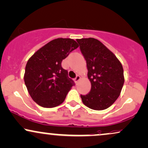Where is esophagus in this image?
<instances>
[{
    "label": "esophagus",
    "instance_id": "1",
    "mask_svg": "<svg viewBox=\"0 0 148 148\" xmlns=\"http://www.w3.org/2000/svg\"><path fill=\"white\" fill-rule=\"evenodd\" d=\"M80 79H81V76H79V75H78V76H76V78H75V79H74V81H75V82H76V83H77V82H78V81H79Z\"/></svg>",
    "mask_w": 148,
    "mask_h": 148
}]
</instances>
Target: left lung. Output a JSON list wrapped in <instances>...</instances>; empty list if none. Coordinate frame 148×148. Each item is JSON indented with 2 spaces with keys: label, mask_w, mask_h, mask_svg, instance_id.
<instances>
[{
  "label": "left lung",
  "mask_w": 148,
  "mask_h": 148,
  "mask_svg": "<svg viewBox=\"0 0 148 148\" xmlns=\"http://www.w3.org/2000/svg\"><path fill=\"white\" fill-rule=\"evenodd\" d=\"M84 56L91 90L81 95L87 107L103 110L111 106L118 99L123 86V69L120 61L102 42L93 38L76 39Z\"/></svg>",
  "instance_id": "obj_1"
}]
</instances>
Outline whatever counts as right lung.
Masks as SVG:
<instances>
[{"label":"right lung","mask_w":148,"mask_h":148,"mask_svg":"<svg viewBox=\"0 0 148 148\" xmlns=\"http://www.w3.org/2000/svg\"><path fill=\"white\" fill-rule=\"evenodd\" d=\"M78 47L73 39H54L28 60L25 83L31 97L40 106L51 108L59 106L75 85L68 76L67 70L62 67L61 63Z\"/></svg>","instance_id":"right-lung-1"}]
</instances>
